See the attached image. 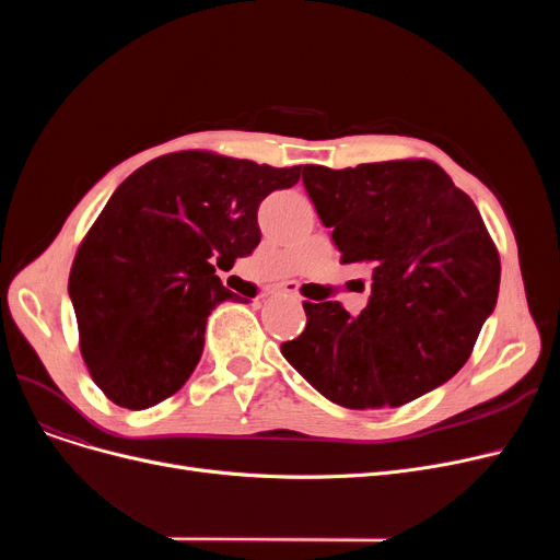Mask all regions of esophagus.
<instances>
[{
	"label": "esophagus",
	"instance_id": "1",
	"mask_svg": "<svg viewBox=\"0 0 560 560\" xmlns=\"http://www.w3.org/2000/svg\"><path fill=\"white\" fill-rule=\"evenodd\" d=\"M279 295H285V298H290V300H298V292L295 290H290V288H283Z\"/></svg>",
	"mask_w": 560,
	"mask_h": 560
}]
</instances>
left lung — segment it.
Here are the masks:
<instances>
[{
    "mask_svg": "<svg viewBox=\"0 0 560 560\" xmlns=\"http://www.w3.org/2000/svg\"><path fill=\"white\" fill-rule=\"evenodd\" d=\"M340 262H365L372 295L359 317L304 302L306 329L281 354L345 408L413 401L469 359L499 295L497 247L475 201L433 161L329 170L304 165Z\"/></svg>",
    "mask_w": 560,
    "mask_h": 560,
    "instance_id": "left-lung-1",
    "label": "left lung"
}]
</instances>
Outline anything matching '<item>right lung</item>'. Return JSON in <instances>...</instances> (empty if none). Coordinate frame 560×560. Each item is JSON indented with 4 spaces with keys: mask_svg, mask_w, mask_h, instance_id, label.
I'll return each mask as SVG.
<instances>
[{
    "mask_svg": "<svg viewBox=\"0 0 560 560\" xmlns=\"http://www.w3.org/2000/svg\"><path fill=\"white\" fill-rule=\"evenodd\" d=\"M300 174L302 165L176 152L138 167L113 192L68 283L81 357L113 404L142 410L186 384L211 311L238 302L213 262L233 268L256 249L260 201Z\"/></svg>",
    "mask_w": 560,
    "mask_h": 560,
    "instance_id": "1",
    "label": "right lung"
}]
</instances>
